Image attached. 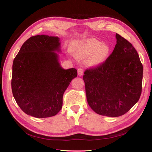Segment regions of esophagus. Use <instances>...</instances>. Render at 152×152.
<instances>
[{
    "label": "esophagus",
    "mask_w": 152,
    "mask_h": 152,
    "mask_svg": "<svg viewBox=\"0 0 152 152\" xmlns=\"http://www.w3.org/2000/svg\"><path fill=\"white\" fill-rule=\"evenodd\" d=\"M83 74V70L82 68H79L78 69V75L79 76H82Z\"/></svg>",
    "instance_id": "obj_1"
}]
</instances>
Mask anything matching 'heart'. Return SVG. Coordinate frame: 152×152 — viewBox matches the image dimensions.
Masks as SVG:
<instances>
[{
  "label": "heart",
  "instance_id": "1",
  "mask_svg": "<svg viewBox=\"0 0 152 152\" xmlns=\"http://www.w3.org/2000/svg\"><path fill=\"white\" fill-rule=\"evenodd\" d=\"M71 49L78 59L88 58L87 63L90 66H98L104 63L111 51L108 44H102L101 41L93 38L74 42L71 44Z\"/></svg>",
  "mask_w": 152,
  "mask_h": 152
}]
</instances>
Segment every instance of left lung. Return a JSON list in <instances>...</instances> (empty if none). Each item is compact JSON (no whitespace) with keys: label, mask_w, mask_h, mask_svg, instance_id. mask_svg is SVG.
Segmentation results:
<instances>
[{"label":"left lung","mask_w":152,"mask_h":152,"mask_svg":"<svg viewBox=\"0 0 152 152\" xmlns=\"http://www.w3.org/2000/svg\"><path fill=\"white\" fill-rule=\"evenodd\" d=\"M114 51L105 62L87 69L83 76L88 104L108 117L125 114L140 99L143 66L137 50L118 34Z\"/></svg>","instance_id":"8db88e82"}]
</instances>
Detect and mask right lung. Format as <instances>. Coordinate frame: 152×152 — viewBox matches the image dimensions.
I'll use <instances>...</instances> for the list:
<instances>
[{"label":"right lung","mask_w":152,"mask_h":152,"mask_svg":"<svg viewBox=\"0 0 152 152\" xmlns=\"http://www.w3.org/2000/svg\"><path fill=\"white\" fill-rule=\"evenodd\" d=\"M57 37L37 35L22 45L13 62V96L25 114L37 118L56 115L63 106L64 92L78 75L59 62Z\"/></svg>","instance_id":"add662e5"}]
</instances>
